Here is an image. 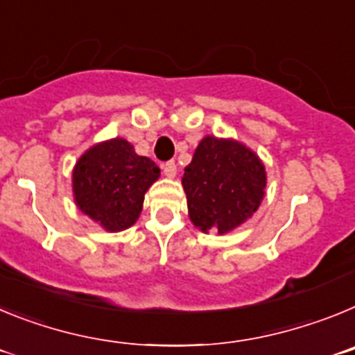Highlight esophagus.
<instances>
[{
	"label": "esophagus",
	"instance_id": "obj_1",
	"mask_svg": "<svg viewBox=\"0 0 355 355\" xmlns=\"http://www.w3.org/2000/svg\"><path fill=\"white\" fill-rule=\"evenodd\" d=\"M175 172H178V165L175 162H167L163 165V174L167 175V178H175Z\"/></svg>",
	"mask_w": 355,
	"mask_h": 355
}]
</instances>
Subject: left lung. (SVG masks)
Instances as JSON below:
<instances>
[{"label":"left lung","instance_id":"obj_1","mask_svg":"<svg viewBox=\"0 0 355 355\" xmlns=\"http://www.w3.org/2000/svg\"><path fill=\"white\" fill-rule=\"evenodd\" d=\"M181 183L193 225L202 233L225 234L259 208L266 172L258 155L247 146L208 135L184 167Z\"/></svg>","mask_w":355,"mask_h":355}]
</instances>
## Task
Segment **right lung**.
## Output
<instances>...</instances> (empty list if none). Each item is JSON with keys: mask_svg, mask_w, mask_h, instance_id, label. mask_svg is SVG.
<instances>
[{"mask_svg": "<svg viewBox=\"0 0 355 355\" xmlns=\"http://www.w3.org/2000/svg\"><path fill=\"white\" fill-rule=\"evenodd\" d=\"M159 168L139 156L124 139L96 144L76 162L72 192L78 208L110 233L131 227L140 216L144 196Z\"/></svg>", "mask_w": 355, "mask_h": 355, "instance_id": "obj_1", "label": "right lung"}]
</instances>
